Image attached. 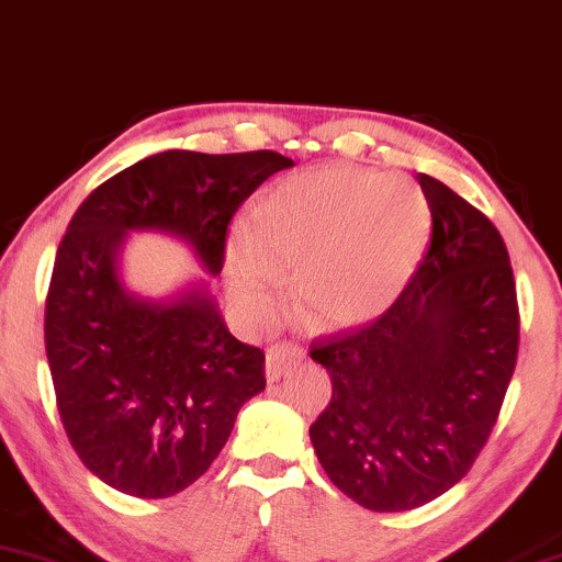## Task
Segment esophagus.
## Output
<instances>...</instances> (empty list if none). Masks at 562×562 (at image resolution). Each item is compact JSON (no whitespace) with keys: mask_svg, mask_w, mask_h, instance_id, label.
Returning a JSON list of instances; mask_svg holds the SVG:
<instances>
[{"mask_svg":"<svg viewBox=\"0 0 562 562\" xmlns=\"http://www.w3.org/2000/svg\"><path fill=\"white\" fill-rule=\"evenodd\" d=\"M294 358H296V352L289 345H276L273 349H270L268 360H266L268 381H279L281 375H286L289 368L294 366Z\"/></svg>","mask_w":562,"mask_h":562,"instance_id":"1","label":"esophagus"}]
</instances>
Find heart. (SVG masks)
<instances>
[{
    "instance_id": "1",
    "label": "heart",
    "mask_w": 562,
    "mask_h": 562,
    "mask_svg": "<svg viewBox=\"0 0 562 562\" xmlns=\"http://www.w3.org/2000/svg\"><path fill=\"white\" fill-rule=\"evenodd\" d=\"M428 228L431 207L413 181L375 170H310L270 189L255 228L236 234L231 292L252 313H268L281 276H294V296L313 326H360L397 296Z\"/></svg>"
}]
</instances>
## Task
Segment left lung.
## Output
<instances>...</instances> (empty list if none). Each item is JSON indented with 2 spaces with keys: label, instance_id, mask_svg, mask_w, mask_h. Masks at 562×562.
Returning a JSON list of instances; mask_svg holds the SVG:
<instances>
[{
  "label": "left lung",
  "instance_id": "8db88e82",
  "mask_svg": "<svg viewBox=\"0 0 562 562\" xmlns=\"http://www.w3.org/2000/svg\"><path fill=\"white\" fill-rule=\"evenodd\" d=\"M431 244L379 318L321 336L310 358L331 402L310 426L315 454L349 499L413 510L452 490L484 450L518 360L510 255L481 210L418 173Z\"/></svg>",
  "mask_w": 562,
  "mask_h": 562
}]
</instances>
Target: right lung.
<instances>
[{"instance_id":"add662e5","label":"right lung","mask_w":562,"mask_h":562,"mask_svg":"<svg viewBox=\"0 0 562 562\" xmlns=\"http://www.w3.org/2000/svg\"><path fill=\"white\" fill-rule=\"evenodd\" d=\"M292 165L270 149H168L108 178L68 223L46 294V360L72 450L112 490L183 492L221 454L244 402L266 389V355L231 336L207 286L168 302L123 286L125 234L181 236L221 273L231 217Z\"/></svg>"}]
</instances>
